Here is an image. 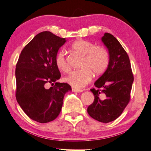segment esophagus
I'll return each instance as SVG.
<instances>
[{
	"instance_id": "obj_1",
	"label": "esophagus",
	"mask_w": 151,
	"mask_h": 151,
	"mask_svg": "<svg viewBox=\"0 0 151 151\" xmlns=\"http://www.w3.org/2000/svg\"><path fill=\"white\" fill-rule=\"evenodd\" d=\"M72 90L73 92H77V93H80V92L83 91V90H82V89H76V88H73V87L72 88Z\"/></svg>"
}]
</instances>
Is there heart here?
Returning a JSON list of instances; mask_svg holds the SVG:
<instances>
[{
	"instance_id": "heart-1",
	"label": "heart",
	"mask_w": 151,
	"mask_h": 151,
	"mask_svg": "<svg viewBox=\"0 0 151 151\" xmlns=\"http://www.w3.org/2000/svg\"><path fill=\"white\" fill-rule=\"evenodd\" d=\"M72 50L83 56L79 70H73L64 80L74 88H81L91 81L92 74L101 76L105 72L109 64V56L107 50L101 46H95L93 42L78 39L70 45ZM56 66L62 72H66L69 66L64 51L59 50L55 58Z\"/></svg>"
}]
</instances>
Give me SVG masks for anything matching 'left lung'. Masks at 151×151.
I'll return each mask as SVG.
<instances>
[{
  "label": "left lung",
  "instance_id": "left-lung-1",
  "mask_svg": "<svg viewBox=\"0 0 151 151\" xmlns=\"http://www.w3.org/2000/svg\"><path fill=\"white\" fill-rule=\"evenodd\" d=\"M102 41L109 52L106 70L91 89L95 99L87 108L91 117L102 123L115 120L130 101L133 74L129 56L119 41L110 33H105Z\"/></svg>",
  "mask_w": 151,
  "mask_h": 151
}]
</instances>
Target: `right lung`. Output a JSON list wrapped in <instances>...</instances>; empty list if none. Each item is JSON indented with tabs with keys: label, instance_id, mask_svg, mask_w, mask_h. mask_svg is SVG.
Listing matches in <instances>:
<instances>
[{
	"label": "right lung",
	"instance_id": "1",
	"mask_svg": "<svg viewBox=\"0 0 151 151\" xmlns=\"http://www.w3.org/2000/svg\"><path fill=\"white\" fill-rule=\"evenodd\" d=\"M66 41L50 31L39 33L23 49L16 64V100L28 117L39 123L58 117L65 93L72 90L69 84L56 82L61 75L55 55Z\"/></svg>",
	"mask_w": 151,
	"mask_h": 151
}]
</instances>
